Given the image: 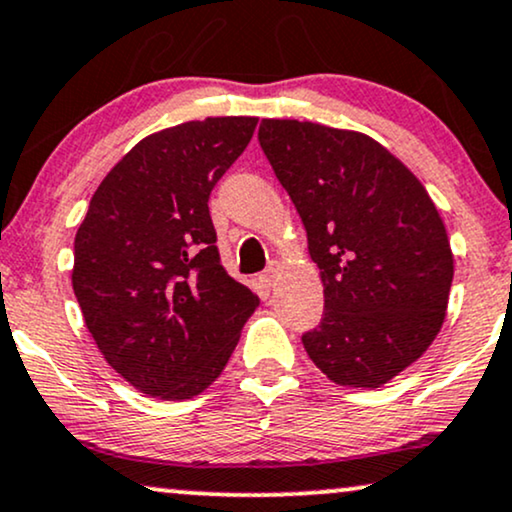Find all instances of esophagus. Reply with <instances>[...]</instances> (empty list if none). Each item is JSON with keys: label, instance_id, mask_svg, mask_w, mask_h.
I'll return each instance as SVG.
<instances>
[{"label": "esophagus", "instance_id": "34e87169", "mask_svg": "<svg viewBox=\"0 0 512 512\" xmlns=\"http://www.w3.org/2000/svg\"><path fill=\"white\" fill-rule=\"evenodd\" d=\"M278 274H281V264L278 262H271L267 269H264V274L260 276V281L264 283V286L267 288H271L276 283V278H278Z\"/></svg>", "mask_w": 512, "mask_h": 512}]
</instances>
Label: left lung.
<instances>
[{
	"label": "left lung",
	"mask_w": 512,
	"mask_h": 512,
	"mask_svg": "<svg viewBox=\"0 0 512 512\" xmlns=\"http://www.w3.org/2000/svg\"><path fill=\"white\" fill-rule=\"evenodd\" d=\"M260 146L307 231L326 312L302 335L335 385L380 387L437 338L454 281L444 222L378 141L319 122L262 120Z\"/></svg>",
	"instance_id": "left-lung-1"
}]
</instances>
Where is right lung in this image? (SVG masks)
Wrapping results in <instances>:
<instances>
[{"label":"right lung","instance_id":"right-lung-1","mask_svg":"<svg viewBox=\"0 0 512 512\" xmlns=\"http://www.w3.org/2000/svg\"><path fill=\"white\" fill-rule=\"evenodd\" d=\"M257 118L181 122L141 139L89 200L73 290L103 359L148 397L215 383L260 297L226 274L208 200Z\"/></svg>","mask_w":512,"mask_h":512}]
</instances>
